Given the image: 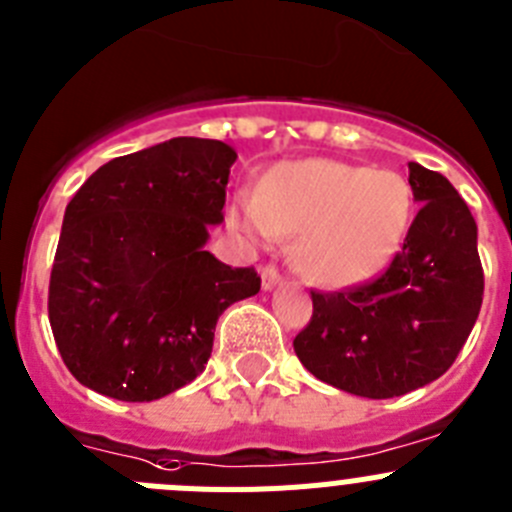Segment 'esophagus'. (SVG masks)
Instances as JSON below:
<instances>
[{
    "label": "esophagus",
    "instance_id": "34e87169",
    "mask_svg": "<svg viewBox=\"0 0 512 512\" xmlns=\"http://www.w3.org/2000/svg\"><path fill=\"white\" fill-rule=\"evenodd\" d=\"M279 281L281 276L274 266H264V269H261V287H264V292H271Z\"/></svg>",
    "mask_w": 512,
    "mask_h": 512
}]
</instances>
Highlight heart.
<instances>
[{"mask_svg":"<svg viewBox=\"0 0 512 512\" xmlns=\"http://www.w3.org/2000/svg\"><path fill=\"white\" fill-rule=\"evenodd\" d=\"M414 218V192L398 172L342 159L274 164L256 198L233 200L228 225L251 243L292 238V261L320 287H355L381 274L401 251Z\"/></svg>","mask_w":512,"mask_h":512,"instance_id":"b5f03b06","label":"heart"}]
</instances>
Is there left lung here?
<instances>
[{
  "instance_id": "left-lung-1",
  "label": "left lung",
  "mask_w": 512,
  "mask_h": 512,
  "mask_svg": "<svg viewBox=\"0 0 512 512\" xmlns=\"http://www.w3.org/2000/svg\"><path fill=\"white\" fill-rule=\"evenodd\" d=\"M421 205L403 248L375 281L312 292V320L294 337L304 368L363 398H393L437 381L482 307L477 223L452 182L409 162Z\"/></svg>"
}]
</instances>
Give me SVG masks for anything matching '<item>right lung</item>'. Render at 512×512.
Masks as SVG:
<instances>
[{
	"label": "right lung",
	"mask_w": 512,
	"mask_h": 512,
	"mask_svg": "<svg viewBox=\"0 0 512 512\" xmlns=\"http://www.w3.org/2000/svg\"><path fill=\"white\" fill-rule=\"evenodd\" d=\"M236 157L218 139L177 137L111 159L75 192L48 294L75 381L157 401L203 373L220 314L261 289L256 271L205 251Z\"/></svg>",
	"instance_id": "obj_1"
}]
</instances>
